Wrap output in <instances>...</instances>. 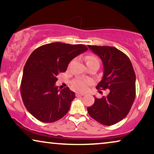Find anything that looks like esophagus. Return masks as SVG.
Listing matches in <instances>:
<instances>
[{"mask_svg": "<svg viewBox=\"0 0 154 154\" xmlns=\"http://www.w3.org/2000/svg\"><path fill=\"white\" fill-rule=\"evenodd\" d=\"M83 95H85V94L81 93V92H76V93H75V96L76 97H81Z\"/></svg>", "mask_w": 154, "mask_h": 154, "instance_id": "34e87169", "label": "esophagus"}]
</instances>
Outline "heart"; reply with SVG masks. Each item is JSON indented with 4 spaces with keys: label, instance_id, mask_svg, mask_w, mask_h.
Returning a JSON list of instances; mask_svg holds the SVG:
<instances>
[{
    "label": "heart",
    "instance_id": "heart-1",
    "mask_svg": "<svg viewBox=\"0 0 154 154\" xmlns=\"http://www.w3.org/2000/svg\"><path fill=\"white\" fill-rule=\"evenodd\" d=\"M87 64L92 62H99V60L97 57L94 55H89L86 57ZM92 84V81L88 79H84V78H77L73 80L71 82V85L75 90H79V91H85L88 90L89 86Z\"/></svg>",
    "mask_w": 154,
    "mask_h": 154
}]
</instances>
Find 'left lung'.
Returning <instances> with one entry per match:
<instances>
[{
    "instance_id": "1",
    "label": "left lung",
    "mask_w": 154,
    "mask_h": 154,
    "mask_svg": "<svg viewBox=\"0 0 154 154\" xmlns=\"http://www.w3.org/2000/svg\"><path fill=\"white\" fill-rule=\"evenodd\" d=\"M100 57L104 65V75L96 88L110 90L108 95L94 97V103L88 107L92 119L104 125L119 123L128 114L136 94V76L128 57L110 46L88 45Z\"/></svg>"
}]
</instances>
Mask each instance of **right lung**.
<instances>
[{"label": "right lung", "mask_w": 154, "mask_h": 154, "mask_svg": "<svg viewBox=\"0 0 154 154\" xmlns=\"http://www.w3.org/2000/svg\"><path fill=\"white\" fill-rule=\"evenodd\" d=\"M87 50L82 44L56 42L42 45L31 54L24 67L20 92L25 107L33 116L43 123H53L66 114L75 93L68 87L58 90L57 76Z\"/></svg>", "instance_id": "right-lung-1"}]
</instances>
